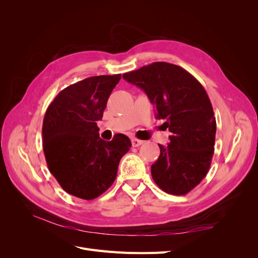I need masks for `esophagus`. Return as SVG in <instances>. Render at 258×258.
Returning <instances> with one entry per match:
<instances>
[{
  "mask_svg": "<svg viewBox=\"0 0 258 258\" xmlns=\"http://www.w3.org/2000/svg\"><path fill=\"white\" fill-rule=\"evenodd\" d=\"M131 141H132V146H134V147H138V146H140V145H142V144H143V141H142V140H139V139H136V138L132 139Z\"/></svg>",
  "mask_w": 258,
  "mask_h": 258,
  "instance_id": "esophagus-1",
  "label": "esophagus"
}]
</instances>
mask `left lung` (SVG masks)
I'll use <instances>...</instances> for the list:
<instances>
[{
	"mask_svg": "<svg viewBox=\"0 0 258 258\" xmlns=\"http://www.w3.org/2000/svg\"><path fill=\"white\" fill-rule=\"evenodd\" d=\"M127 82L143 89L172 132L152 165L154 182L171 195H186L209 172L214 154L216 120L206 89L183 68L154 62L124 73Z\"/></svg>",
	"mask_w": 258,
	"mask_h": 258,
	"instance_id": "8db88e82",
	"label": "left lung"
}]
</instances>
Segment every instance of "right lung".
Instances as JSON below:
<instances>
[{"label": "right lung", "instance_id": "right-lung-1", "mask_svg": "<svg viewBox=\"0 0 258 258\" xmlns=\"http://www.w3.org/2000/svg\"><path fill=\"white\" fill-rule=\"evenodd\" d=\"M120 74L91 76L60 91L46 110L43 150L50 173L73 196L92 200L114 183L119 161L131 147L121 134L106 142L99 137L111 92Z\"/></svg>", "mask_w": 258, "mask_h": 258}]
</instances>
